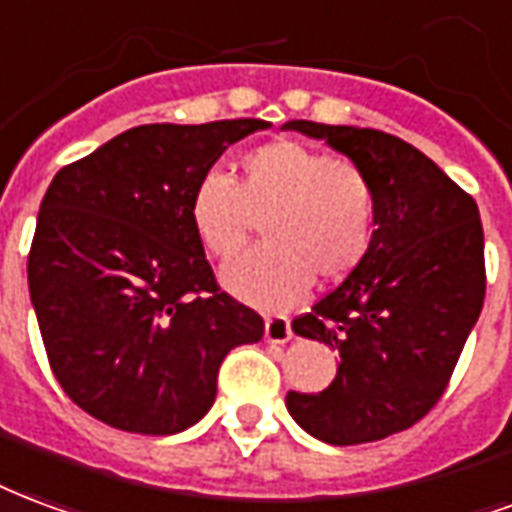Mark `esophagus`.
<instances>
[{"label": "esophagus", "mask_w": 512, "mask_h": 512, "mask_svg": "<svg viewBox=\"0 0 512 512\" xmlns=\"http://www.w3.org/2000/svg\"><path fill=\"white\" fill-rule=\"evenodd\" d=\"M264 338L270 343H286L292 338V322L286 316H267L264 319Z\"/></svg>", "instance_id": "34e87169"}]
</instances>
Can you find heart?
I'll return each instance as SVG.
<instances>
[{
  "instance_id": "b5f03b06",
  "label": "heart",
  "mask_w": 512,
  "mask_h": 512,
  "mask_svg": "<svg viewBox=\"0 0 512 512\" xmlns=\"http://www.w3.org/2000/svg\"><path fill=\"white\" fill-rule=\"evenodd\" d=\"M376 212V188L363 166L292 138L245 152L237 182L207 171L190 193V226L218 259L237 256L264 220L267 245L229 264L223 283L267 311L300 302L313 275H352L371 251Z\"/></svg>"
}]
</instances>
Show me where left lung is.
<instances>
[{"instance_id":"8db88e82","label":"left lung","mask_w":512,"mask_h":512,"mask_svg":"<svg viewBox=\"0 0 512 512\" xmlns=\"http://www.w3.org/2000/svg\"><path fill=\"white\" fill-rule=\"evenodd\" d=\"M371 177L379 199L363 264L324 294L294 333L341 354L322 393H289L286 409L327 445H363L412 428L445 393L483 311L486 259L475 199L434 160L382 130L292 119Z\"/></svg>"}]
</instances>
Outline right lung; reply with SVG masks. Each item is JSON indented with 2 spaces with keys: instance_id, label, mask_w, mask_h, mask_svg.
I'll list each match as a JSON object with an SVG mask.
<instances>
[{
  "instance_id": "obj_1",
  "label": "right lung",
  "mask_w": 512,
  "mask_h": 512,
  "mask_svg": "<svg viewBox=\"0 0 512 512\" xmlns=\"http://www.w3.org/2000/svg\"><path fill=\"white\" fill-rule=\"evenodd\" d=\"M264 119L138 125L51 179L29 251V297L67 398L130 434L210 412L223 357L264 319L220 292L190 193Z\"/></svg>"
}]
</instances>
